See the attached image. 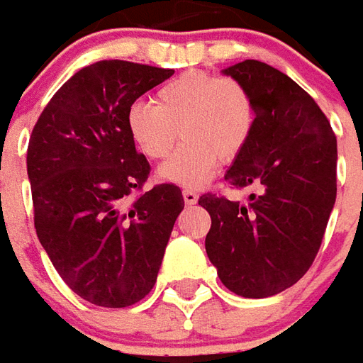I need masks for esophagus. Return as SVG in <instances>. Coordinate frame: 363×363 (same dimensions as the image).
<instances>
[{
	"label": "esophagus",
	"mask_w": 363,
	"mask_h": 363,
	"mask_svg": "<svg viewBox=\"0 0 363 363\" xmlns=\"http://www.w3.org/2000/svg\"><path fill=\"white\" fill-rule=\"evenodd\" d=\"M182 198H184V204L186 206H194L198 202V194L194 190H182Z\"/></svg>",
	"instance_id": "obj_1"
}]
</instances>
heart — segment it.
<instances>
[{"label":"heart","instance_id":"1","mask_svg":"<svg viewBox=\"0 0 363 363\" xmlns=\"http://www.w3.org/2000/svg\"><path fill=\"white\" fill-rule=\"evenodd\" d=\"M257 112L249 91L231 77L186 72L161 85L153 104L135 101L126 130L147 159H163L177 135L182 145L159 167V181L198 189L210 181L218 161L241 155L255 132Z\"/></svg>","mask_w":363,"mask_h":363}]
</instances>
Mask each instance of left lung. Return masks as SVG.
<instances>
[{"mask_svg":"<svg viewBox=\"0 0 363 363\" xmlns=\"http://www.w3.org/2000/svg\"><path fill=\"white\" fill-rule=\"evenodd\" d=\"M221 74L249 91L257 112L225 181L257 192L245 204L200 196L212 218L206 252L225 288L260 299L291 288L319 252L336 200V138L319 104L276 67L245 60Z\"/></svg>","mask_w":363,"mask_h":363,"instance_id":"obj_1","label":"left lung"}]
</instances>
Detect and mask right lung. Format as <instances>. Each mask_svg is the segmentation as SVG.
<instances>
[{"label":"right lung","instance_id":"1","mask_svg":"<svg viewBox=\"0 0 363 363\" xmlns=\"http://www.w3.org/2000/svg\"><path fill=\"white\" fill-rule=\"evenodd\" d=\"M174 72L103 60L72 75L40 114L27 151L38 241L62 280L89 303L147 296L179 213L181 189L134 190L150 174L126 130L128 106Z\"/></svg>","mask_w":363,"mask_h":363}]
</instances>
